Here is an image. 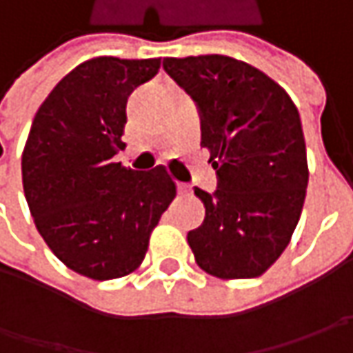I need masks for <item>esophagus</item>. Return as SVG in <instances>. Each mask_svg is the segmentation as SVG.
Instances as JSON below:
<instances>
[{"label": "esophagus", "mask_w": 353, "mask_h": 353, "mask_svg": "<svg viewBox=\"0 0 353 353\" xmlns=\"http://www.w3.org/2000/svg\"><path fill=\"white\" fill-rule=\"evenodd\" d=\"M176 188H179V192H181V194H186V192L190 190V186H188V184H176Z\"/></svg>", "instance_id": "obj_1"}]
</instances>
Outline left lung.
I'll list each match as a JSON object with an SVG mask.
<instances>
[{
  "instance_id": "obj_1",
  "label": "left lung",
  "mask_w": 353,
  "mask_h": 353,
  "mask_svg": "<svg viewBox=\"0 0 353 353\" xmlns=\"http://www.w3.org/2000/svg\"><path fill=\"white\" fill-rule=\"evenodd\" d=\"M163 68L196 102L218 176L214 194L194 188L206 208L186 237L198 267L218 279L259 277L289 245L305 204L299 110L275 80L232 57L165 59Z\"/></svg>"
}]
</instances>
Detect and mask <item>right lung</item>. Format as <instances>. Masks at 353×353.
I'll use <instances>...</instances> for the list:
<instances>
[{"label": "right lung", "mask_w": 353, "mask_h": 353, "mask_svg": "<svg viewBox=\"0 0 353 353\" xmlns=\"http://www.w3.org/2000/svg\"><path fill=\"white\" fill-rule=\"evenodd\" d=\"M161 59L96 57L52 88L21 157L23 190L39 234L62 263L94 281L125 277L176 196L165 167L139 172L114 163L123 151L129 94Z\"/></svg>", "instance_id": "1"}]
</instances>
